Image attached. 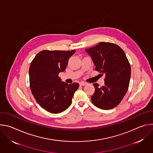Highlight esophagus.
Instances as JSON below:
<instances>
[{
	"label": "esophagus",
	"instance_id": "34e87169",
	"mask_svg": "<svg viewBox=\"0 0 153 153\" xmlns=\"http://www.w3.org/2000/svg\"><path fill=\"white\" fill-rule=\"evenodd\" d=\"M86 84H87V83H86V82H81L79 83L80 86H85V85H86Z\"/></svg>",
	"mask_w": 153,
	"mask_h": 153
}]
</instances>
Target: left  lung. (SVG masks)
<instances>
[{
    "instance_id": "left-lung-1",
    "label": "left lung",
    "mask_w": 153,
    "mask_h": 153,
    "mask_svg": "<svg viewBox=\"0 0 153 153\" xmlns=\"http://www.w3.org/2000/svg\"><path fill=\"white\" fill-rule=\"evenodd\" d=\"M96 65L95 70L104 74L105 84L94 83L93 103L102 110H110L117 106L126 94L129 84L131 67L123 50L110 42H99L86 50Z\"/></svg>"
}]
</instances>
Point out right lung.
Masks as SVG:
<instances>
[{
  "instance_id": "right-lung-1",
  "label": "right lung",
  "mask_w": 153,
  "mask_h": 153,
  "mask_svg": "<svg viewBox=\"0 0 153 153\" xmlns=\"http://www.w3.org/2000/svg\"><path fill=\"white\" fill-rule=\"evenodd\" d=\"M76 50H43L31 62L29 69L30 86L37 102L51 113L57 114L70 106L78 83L61 82L59 73L66 69Z\"/></svg>"
}]
</instances>
